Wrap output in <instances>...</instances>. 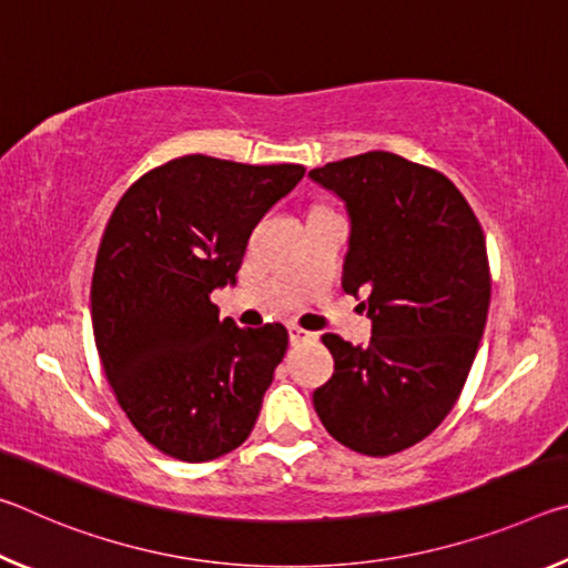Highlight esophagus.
Masks as SVG:
<instances>
[{
	"label": "esophagus",
	"instance_id": "1",
	"mask_svg": "<svg viewBox=\"0 0 568 568\" xmlns=\"http://www.w3.org/2000/svg\"><path fill=\"white\" fill-rule=\"evenodd\" d=\"M287 333H291V343L293 345H303V343H311V341L318 338V333L305 331V328H301V325H291V328H287Z\"/></svg>",
	"mask_w": 568,
	"mask_h": 568
}]
</instances>
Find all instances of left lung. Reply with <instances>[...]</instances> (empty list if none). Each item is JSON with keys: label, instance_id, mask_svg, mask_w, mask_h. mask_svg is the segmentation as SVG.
I'll return each mask as SVG.
<instances>
[{"label": "left lung", "instance_id": "8db88e82", "mask_svg": "<svg viewBox=\"0 0 568 568\" xmlns=\"http://www.w3.org/2000/svg\"><path fill=\"white\" fill-rule=\"evenodd\" d=\"M307 175L348 210L343 291L373 321L368 345L323 335L335 373L313 406L338 444L398 454L440 426L474 365L491 301L484 230L446 175L393 152Z\"/></svg>", "mask_w": 568, "mask_h": 568}]
</instances>
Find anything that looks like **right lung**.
<instances>
[{
  "label": "right lung",
  "instance_id": "add662e5",
  "mask_svg": "<svg viewBox=\"0 0 568 568\" xmlns=\"http://www.w3.org/2000/svg\"><path fill=\"white\" fill-rule=\"evenodd\" d=\"M303 175L185 155L114 207L92 275L94 343L120 408L162 454L213 460L253 430L287 331L220 321L210 293L235 283L253 227Z\"/></svg>",
  "mask_w": 568,
  "mask_h": 568
}]
</instances>
